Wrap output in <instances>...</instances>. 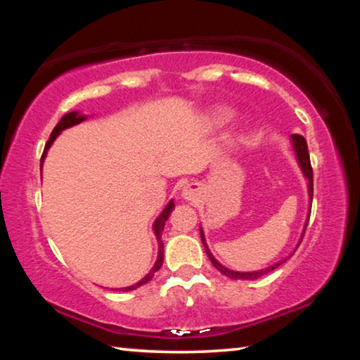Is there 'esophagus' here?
Segmentation results:
<instances>
[{"label":"esophagus","instance_id":"34e87169","mask_svg":"<svg viewBox=\"0 0 360 360\" xmlns=\"http://www.w3.org/2000/svg\"><path fill=\"white\" fill-rule=\"evenodd\" d=\"M181 195L187 202H195V200L200 198V187L197 184H187L182 187Z\"/></svg>","mask_w":360,"mask_h":360}]
</instances>
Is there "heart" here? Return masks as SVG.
Masks as SVG:
<instances>
[{
    "label": "heart",
    "mask_w": 360,
    "mask_h": 360,
    "mask_svg": "<svg viewBox=\"0 0 360 360\" xmlns=\"http://www.w3.org/2000/svg\"><path fill=\"white\" fill-rule=\"evenodd\" d=\"M233 117V111L227 106H214L210 109L208 112V119L214 127H222L224 124Z\"/></svg>",
    "instance_id": "obj_1"
}]
</instances>
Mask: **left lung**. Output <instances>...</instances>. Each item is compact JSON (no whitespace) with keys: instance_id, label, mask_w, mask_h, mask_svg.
<instances>
[{"instance_id":"obj_1","label":"left lung","mask_w":360,"mask_h":360,"mask_svg":"<svg viewBox=\"0 0 360 360\" xmlns=\"http://www.w3.org/2000/svg\"><path fill=\"white\" fill-rule=\"evenodd\" d=\"M290 146L292 149H294V154H295V158H297V163L298 167H300L302 173L304 176V179H307V187H308V202H309V208H308V214H307V221H304V225H303V230H302V236L300 240H298L297 243V248L298 245L302 243V238L304 235V230H307V225H308V219H309V212H311V202H313V168H311V163H309V154H308V146H307V139H304L302 135H290ZM200 236H202V243L205 246V251L206 254H208V257L211 260V264L214 265L219 271L222 273V275H225L230 279H257L260 276L266 275V273H270L275 270V268H278L279 265H283L285 260L292 257V254L295 252V249L292 251L288 257H283L281 260L275 262L273 265H268L265 268H260V270H254V271H236V270H230V268L224 266L221 262H219L214 255L211 254L208 245H206V238H205V231L203 229L200 227Z\"/></svg>"}]
</instances>
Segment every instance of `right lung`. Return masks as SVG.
Listing matches in <instances>:
<instances>
[{"instance_id": "1", "label": "right lung", "mask_w": 360, "mask_h": 360, "mask_svg": "<svg viewBox=\"0 0 360 360\" xmlns=\"http://www.w3.org/2000/svg\"><path fill=\"white\" fill-rule=\"evenodd\" d=\"M85 119H87V115H84L82 112H79V111H71V112H68V114H65L63 117L60 119V122H58V124L56 125V129H53V130H52V133H51V138H49V141L46 143L44 152H42V157H41V176H42V163H44V160H46L47 150L51 149V146H52V144H53V141H56V139L58 138L60 133H62V131H63V130H66V129H70V127H75V125H77V124H81V122H84ZM173 210H174V202H173V200H169L168 205L165 206V208H163V211H162L160 214H158V217L155 219L154 225H152V230H154L155 238H157V243H158V254H157V260H155L154 266L150 268V271H149L148 275H146L143 279H139L138 283L131 284V285H127V288L114 289V290H122V292L135 290V289H138V288H141L143 284L149 283L150 279H152V276L155 275V271L160 270V266H162V264H163V243H162V231H163V229H165V222L168 221V217H169V214H172V211H173Z\"/></svg>"}]
</instances>
